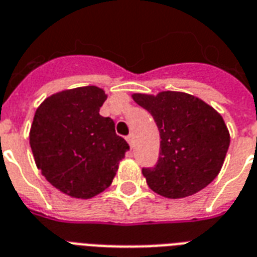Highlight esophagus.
Wrapping results in <instances>:
<instances>
[{"mask_svg":"<svg viewBox=\"0 0 257 257\" xmlns=\"http://www.w3.org/2000/svg\"><path fill=\"white\" fill-rule=\"evenodd\" d=\"M126 142L129 143V146L133 147V143H135V137H133L132 133H131V135H128V136H126Z\"/></svg>","mask_w":257,"mask_h":257,"instance_id":"obj_1","label":"esophagus"}]
</instances>
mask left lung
<instances>
[{"label": "left lung", "mask_w": 257, "mask_h": 257, "mask_svg": "<svg viewBox=\"0 0 257 257\" xmlns=\"http://www.w3.org/2000/svg\"><path fill=\"white\" fill-rule=\"evenodd\" d=\"M133 99L150 111L162 139L156 164L143 168L150 189L175 199L206 187L218 175L230 143L222 117L199 98L179 91L133 94Z\"/></svg>", "instance_id": "obj_1"}]
</instances>
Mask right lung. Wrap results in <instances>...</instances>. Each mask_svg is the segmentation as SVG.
<instances>
[{
    "mask_svg": "<svg viewBox=\"0 0 257 257\" xmlns=\"http://www.w3.org/2000/svg\"><path fill=\"white\" fill-rule=\"evenodd\" d=\"M103 90L85 86L54 94L33 117L29 143L46 179L62 193L87 199L113 182L128 143L99 114Z\"/></svg>",
    "mask_w": 257,
    "mask_h": 257,
    "instance_id": "1",
    "label": "right lung"
}]
</instances>
